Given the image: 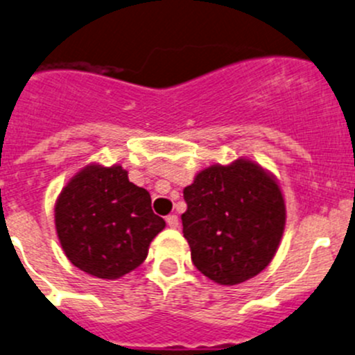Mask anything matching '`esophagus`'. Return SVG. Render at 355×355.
<instances>
[{
	"label": "esophagus",
	"instance_id": "1",
	"mask_svg": "<svg viewBox=\"0 0 355 355\" xmlns=\"http://www.w3.org/2000/svg\"><path fill=\"white\" fill-rule=\"evenodd\" d=\"M166 222H167V225H169L171 228H178V227H179V218H178V215H167V216H166Z\"/></svg>",
	"mask_w": 355,
	"mask_h": 355
}]
</instances>
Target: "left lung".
<instances>
[{
	"instance_id": "8db88e82",
	"label": "left lung",
	"mask_w": 355,
	"mask_h": 355,
	"mask_svg": "<svg viewBox=\"0 0 355 355\" xmlns=\"http://www.w3.org/2000/svg\"><path fill=\"white\" fill-rule=\"evenodd\" d=\"M182 193V234L201 274L234 286L268 268L286 223L283 193L269 173L237 159L203 169Z\"/></svg>"
}]
</instances>
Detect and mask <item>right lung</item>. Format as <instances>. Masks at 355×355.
<instances>
[{
	"label": "right lung",
	"instance_id": "right-lung-1",
	"mask_svg": "<svg viewBox=\"0 0 355 355\" xmlns=\"http://www.w3.org/2000/svg\"><path fill=\"white\" fill-rule=\"evenodd\" d=\"M166 227L150 194L128 181L121 166L89 164L66 184L55 203V230L67 259L100 279H118L146 261Z\"/></svg>",
	"mask_w": 355,
	"mask_h": 355
}]
</instances>
